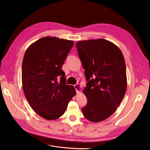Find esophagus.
Segmentation results:
<instances>
[{"label":"esophagus","mask_w":150,"mask_h":150,"mask_svg":"<svg viewBox=\"0 0 150 150\" xmlns=\"http://www.w3.org/2000/svg\"><path fill=\"white\" fill-rule=\"evenodd\" d=\"M77 93H79L81 91V86L80 84H77L74 86Z\"/></svg>","instance_id":"esophagus-1"}]
</instances>
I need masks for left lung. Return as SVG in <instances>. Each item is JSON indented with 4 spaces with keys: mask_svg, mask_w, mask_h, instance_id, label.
I'll list each match as a JSON object with an SVG mask.
<instances>
[{
    "mask_svg": "<svg viewBox=\"0 0 150 150\" xmlns=\"http://www.w3.org/2000/svg\"><path fill=\"white\" fill-rule=\"evenodd\" d=\"M76 46L88 81L83 90L88 103L81 111L89 121H102L115 112L126 91L123 55L104 39L81 40Z\"/></svg>",
    "mask_w": 150,
    "mask_h": 150,
    "instance_id": "left-lung-1",
    "label": "left lung"
}]
</instances>
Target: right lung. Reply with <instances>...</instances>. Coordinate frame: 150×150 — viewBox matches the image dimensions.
<instances>
[{"mask_svg": "<svg viewBox=\"0 0 150 150\" xmlns=\"http://www.w3.org/2000/svg\"><path fill=\"white\" fill-rule=\"evenodd\" d=\"M74 44L73 40L47 36L32 44L25 52L23 91L32 109L46 120H55L63 115L76 95L74 86L66 85L61 69Z\"/></svg>", "mask_w": 150, "mask_h": 150, "instance_id": "1", "label": "right lung"}]
</instances>
